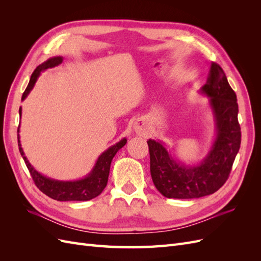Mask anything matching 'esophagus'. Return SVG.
Returning <instances> with one entry per match:
<instances>
[{"instance_id":"1","label":"esophagus","mask_w":261,"mask_h":261,"mask_svg":"<svg viewBox=\"0 0 261 261\" xmlns=\"http://www.w3.org/2000/svg\"><path fill=\"white\" fill-rule=\"evenodd\" d=\"M134 130H135V133L138 134V135H146L148 133V126L145 121L137 120L135 124H134Z\"/></svg>"}]
</instances>
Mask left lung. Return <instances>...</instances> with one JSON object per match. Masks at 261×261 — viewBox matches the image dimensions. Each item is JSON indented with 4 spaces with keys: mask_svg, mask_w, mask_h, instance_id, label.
<instances>
[{
    "mask_svg": "<svg viewBox=\"0 0 261 261\" xmlns=\"http://www.w3.org/2000/svg\"><path fill=\"white\" fill-rule=\"evenodd\" d=\"M198 92L209 99L208 106L215 122V137L200 161L185 163L162 140L147 141L153 184L167 198L193 199L217 192L227 179L241 147L238 99L217 63L210 64L207 84Z\"/></svg>",
    "mask_w": 261,
    "mask_h": 261,
    "instance_id": "1",
    "label": "left lung"
}]
</instances>
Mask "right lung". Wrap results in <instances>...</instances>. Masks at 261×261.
I'll return each mask as SVG.
<instances>
[{"mask_svg":"<svg viewBox=\"0 0 261 261\" xmlns=\"http://www.w3.org/2000/svg\"><path fill=\"white\" fill-rule=\"evenodd\" d=\"M63 62L62 57H53L43 62L42 64L39 65L35 72L31 74L29 84L25 92L22 93L21 101L27 98L30 91L33 90L35 87L39 76L41 75L42 72L46 70L48 68H52L60 65ZM19 116L21 117V107L19 108ZM19 127L17 129V138H18V148L19 152L22 156L23 161H25L27 168L30 172L33 179L35 180V184L37 187L40 189V191L49 196L50 198L58 200V201H87L96 198L99 196L103 189L106 188L108 184V178H109V173H110V167H111V162L113 160L114 155L116 152L123 148L126 143H127V139L126 137L122 138L118 143L115 145L109 147L107 150L102 152L98 159L96 160L93 168L88 174L85 175L83 178L80 179H74V180H60L51 178L43 175L42 173L38 172L33 164L29 162L27 156L25 155V152L21 148L20 144V136H19Z\"/></svg>","mask_w":261,"mask_h":261,"instance_id":"1","label":"right lung"}]
</instances>
